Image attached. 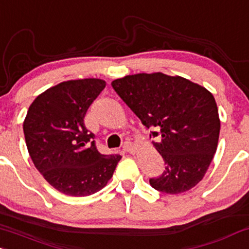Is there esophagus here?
I'll return each mask as SVG.
<instances>
[{
    "mask_svg": "<svg viewBox=\"0 0 249 249\" xmlns=\"http://www.w3.org/2000/svg\"><path fill=\"white\" fill-rule=\"evenodd\" d=\"M123 150L126 152H129V154H135L136 152V146L133 145L131 142H125L124 145H123Z\"/></svg>",
    "mask_w": 249,
    "mask_h": 249,
    "instance_id": "esophagus-1",
    "label": "esophagus"
}]
</instances>
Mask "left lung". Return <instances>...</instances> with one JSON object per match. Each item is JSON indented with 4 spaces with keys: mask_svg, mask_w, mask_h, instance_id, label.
<instances>
[{
    "mask_svg": "<svg viewBox=\"0 0 249 249\" xmlns=\"http://www.w3.org/2000/svg\"><path fill=\"white\" fill-rule=\"evenodd\" d=\"M123 102L142 124L160 136L152 142L165 162L156 190L181 194L195 187L208 170L217 149L220 118L215 98L207 89L182 76L138 73L112 81Z\"/></svg>",
    "mask_w": 249,
    "mask_h": 249,
    "instance_id": "left-lung-1",
    "label": "left lung"
}]
</instances>
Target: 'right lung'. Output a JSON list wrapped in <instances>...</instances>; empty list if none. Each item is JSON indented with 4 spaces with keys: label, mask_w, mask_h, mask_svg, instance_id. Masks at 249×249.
Here are the masks:
<instances>
[{
    "label": "right lung",
    "mask_w": 249,
    "mask_h": 249,
    "mask_svg": "<svg viewBox=\"0 0 249 249\" xmlns=\"http://www.w3.org/2000/svg\"><path fill=\"white\" fill-rule=\"evenodd\" d=\"M106 83L89 78L60 83L37 95L23 122L35 168L60 193L89 196L110 181L119 155H102L84 118Z\"/></svg>",
    "instance_id": "1"
}]
</instances>
